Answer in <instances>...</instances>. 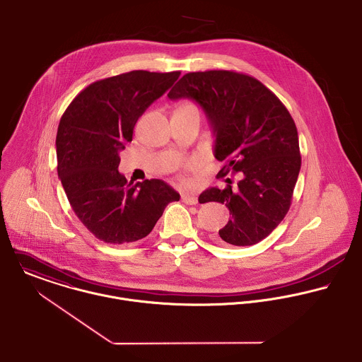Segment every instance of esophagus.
I'll return each instance as SVG.
<instances>
[{"mask_svg":"<svg viewBox=\"0 0 362 362\" xmlns=\"http://www.w3.org/2000/svg\"><path fill=\"white\" fill-rule=\"evenodd\" d=\"M182 202L186 203V204L193 206V204H197V197L194 194H190V193H183L182 194Z\"/></svg>","mask_w":362,"mask_h":362,"instance_id":"esophagus-1","label":"esophagus"}]
</instances>
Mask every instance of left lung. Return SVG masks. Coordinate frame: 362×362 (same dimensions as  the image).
Segmentation results:
<instances>
[{
	"label": "left lung",
	"instance_id": "obj_1",
	"mask_svg": "<svg viewBox=\"0 0 362 362\" xmlns=\"http://www.w3.org/2000/svg\"><path fill=\"white\" fill-rule=\"evenodd\" d=\"M170 100L197 101L216 136L214 156L223 162L218 176L241 172L233 189L210 187L200 203L228 207L230 220L218 241L237 247L254 245L285 218L302 166L295 121L284 103L259 80L233 70L185 74L169 91Z\"/></svg>",
	"mask_w": 362,
	"mask_h": 362
}]
</instances>
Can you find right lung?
<instances>
[{"mask_svg": "<svg viewBox=\"0 0 362 362\" xmlns=\"http://www.w3.org/2000/svg\"><path fill=\"white\" fill-rule=\"evenodd\" d=\"M180 76L132 70L97 80L63 112L56 135L57 175L84 227L107 244L145 238L170 202L180 196L159 179L127 182L119 151L132 141L145 110Z\"/></svg>", "mask_w": 362, "mask_h": 362, "instance_id": "add662e5", "label": "right lung"}]
</instances>
